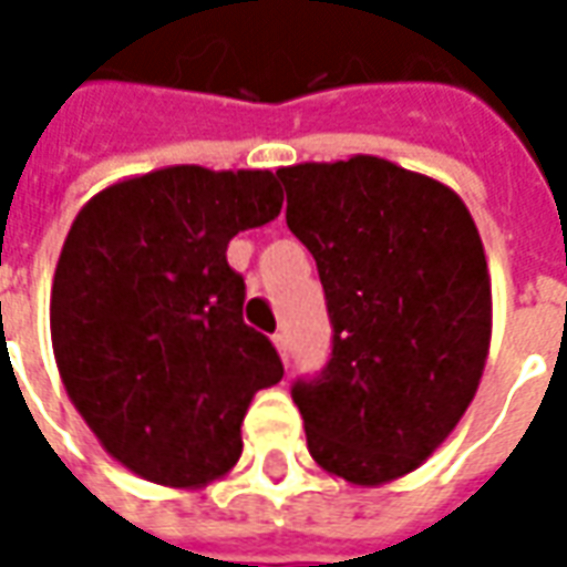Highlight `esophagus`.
Returning <instances> with one entry per match:
<instances>
[{"mask_svg": "<svg viewBox=\"0 0 567 567\" xmlns=\"http://www.w3.org/2000/svg\"><path fill=\"white\" fill-rule=\"evenodd\" d=\"M272 343H276V349H279V355H282V361L288 364V358H291V349H288V333L279 331L272 333Z\"/></svg>", "mask_w": 567, "mask_h": 567, "instance_id": "obj_1", "label": "esophagus"}]
</instances>
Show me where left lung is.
Here are the masks:
<instances>
[{
  "instance_id": "8db88e82",
  "label": "left lung",
  "mask_w": 567,
  "mask_h": 567,
  "mask_svg": "<svg viewBox=\"0 0 567 567\" xmlns=\"http://www.w3.org/2000/svg\"><path fill=\"white\" fill-rule=\"evenodd\" d=\"M276 175L333 331L328 364L291 385L309 455L380 486L416 471L474 401L492 333L483 243L450 187L380 157Z\"/></svg>"
}]
</instances>
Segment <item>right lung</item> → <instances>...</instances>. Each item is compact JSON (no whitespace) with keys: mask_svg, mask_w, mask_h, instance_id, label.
Instances as JSON below:
<instances>
[{"mask_svg":"<svg viewBox=\"0 0 567 567\" xmlns=\"http://www.w3.org/2000/svg\"><path fill=\"white\" fill-rule=\"evenodd\" d=\"M279 209L267 169L169 166L105 187L72 221L51 291L56 368L133 474L203 486L239 458L248 404L285 368L243 321L227 243Z\"/></svg>","mask_w":567,"mask_h":567,"instance_id":"add662e5","label":"right lung"}]
</instances>
